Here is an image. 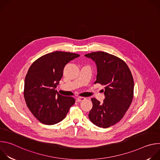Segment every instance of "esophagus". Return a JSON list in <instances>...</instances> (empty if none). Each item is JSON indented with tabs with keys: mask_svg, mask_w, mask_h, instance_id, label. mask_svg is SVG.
I'll return each mask as SVG.
<instances>
[{
	"mask_svg": "<svg viewBox=\"0 0 160 160\" xmlns=\"http://www.w3.org/2000/svg\"><path fill=\"white\" fill-rule=\"evenodd\" d=\"M86 99V98H83V97H80V98H78L77 99V100L78 101V102H82V101H84V100H85Z\"/></svg>",
	"mask_w": 160,
	"mask_h": 160,
	"instance_id": "34e87169",
	"label": "esophagus"
}]
</instances>
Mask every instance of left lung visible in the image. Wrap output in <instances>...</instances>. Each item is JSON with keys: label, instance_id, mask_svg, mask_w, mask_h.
<instances>
[{"label": "left lung", "instance_id": "obj_1", "mask_svg": "<svg viewBox=\"0 0 160 160\" xmlns=\"http://www.w3.org/2000/svg\"><path fill=\"white\" fill-rule=\"evenodd\" d=\"M97 67L96 81L105 86L103 102L92 98L93 106L90 120L99 127L108 128L118 123L128 110L133 99V79L127 64L120 58L104 52L85 55Z\"/></svg>", "mask_w": 160, "mask_h": 160}]
</instances>
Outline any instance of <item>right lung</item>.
<instances>
[{
  "label": "right lung",
  "mask_w": 160,
  "mask_h": 160,
  "mask_svg": "<svg viewBox=\"0 0 160 160\" xmlns=\"http://www.w3.org/2000/svg\"><path fill=\"white\" fill-rule=\"evenodd\" d=\"M79 54L56 51L36 60L25 80L24 97L33 116L42 123L54 125L62 121L75 104L72 97L59 94L56 88L66 64Z\"/></svg>",
  "instance_id": "obj_1"
}]
</instances>
